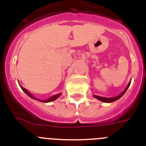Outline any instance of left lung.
Segmentation results:
<instances>
[{"instance_id":"obj_1","label":"left lung","mask_w":146,"mask_h":146,"mask_svg":"<svg viewBox=\"0 0 146 146\" xmlns=\"http://www.w3.org/2000/svg\"><path fill=\"white\" fill-rule=\"evenodd\" d=\"M130 85H131V82H129V84L127 85V86L126 87V88L124 90V92H123L121 94H119L118 96H117V97H115V98H104V97H100V96H97V95H94V97L95 98H97V99H98L99 100H100V101L105 102V103H112V102L115 101V100H118L119 98H121V97H122V96L124 94V93L126 92V91L127 90V88H129Z\"/></svg>"}]
</instances>
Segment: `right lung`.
Segmentation results:
<instances>
[{
  "label": "right lung",
  "mask_w": 146,
  "mask_h": 146,
  "mask_svg": "<svg viewBox=\"0 0 146 146\" xmlns=\"http://www.w3.org/2000/svg\"><path fill=\"white\" fill-rule=\"evenodd\" d=\"M20 87H21V88H22V91H23V92H25V93L26 94H27V95L29 96V97H30L31 98H32V99H34V100H39V101H40V102H43V103H48V102L53 101V100H56L57 98H58L59 97H60V95H61V93L58 94H55V95L52 96V97H51L50 98H48V99H47V100H39V99H36V98H34V96L32 95V94L30 93V92H28V90H26L25 88H23V87H22V86H20Z\"/></svg>",
  "instance_id": "obj_1"
}]
</instances>
